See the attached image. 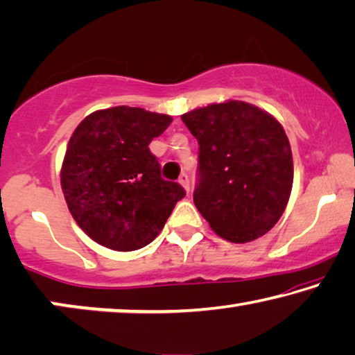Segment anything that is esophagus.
<instances>
[{"label":"esophagus","mask_w":355,"mask_h":355,"mask_svg":"<svg viewBox=\"0 0 355 355\" xmlns=\"http://www.w3.org/2000/svg\"><path fill=\"white\" fill-rule=\"evenodd\" d=\"M178 182L181 184V186H182L184 189H186V192H189L190 186H189V176H187V174H181V178H179Z\"/></svg>","instance_id":"1"}]
</instances>
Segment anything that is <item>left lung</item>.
I'll return each instance as SVG.
<instances>
[{"instance_id": "8db88e82", "label": "left lung", "mask_w": 355, "mask_h": 355, "mask_svg": "<svg viewBox=\"0 0 355 355\" xmlns=\"http://www.w3.org/2000/svg\"><path fill=\"white\" fill-rule=\"evenodd\" d=\"M181 118L200 146L193 192L200 214L232 243L263 237L284 214L293 187L284 126L243 101L209 104Z\"/></svg>"}]
</instances>
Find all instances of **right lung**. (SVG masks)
<instances>
[{
    "label": "right lung",
    "instance_id": "right-lung-1",
    "mask_svg": "<svg viewBox=\"0 0 355 355\" xmlns=\"http://www.w3.org/2000/svg\"><path fill=\"white\" fill-rule=\"evenodd\" d=\"M165 114L118 105L76 126L60 168V186L76 224L115 251H135L162 232L186 190L160 176L148 150L171 125Z\"/></svg>",
    "mask_w": 355,
    "mask_h": 355
}]
</instances>
